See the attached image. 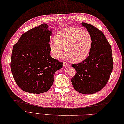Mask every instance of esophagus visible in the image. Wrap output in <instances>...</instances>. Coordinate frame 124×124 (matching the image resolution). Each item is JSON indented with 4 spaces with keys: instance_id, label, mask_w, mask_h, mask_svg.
I'll list each match as a JSON object with an SVG mask.
<instances>
[{
    "instance_id": "34e87169",
    "label": "esophagus",
    "mask_w": 124,
    "mask_h": 124,
    "mask_svg": "<svg viewBox=\"0 0 124 124\" xmlns=\"http://www.w3.org/2000/svg\"><path fill=\"white\" fill-rule=\"evenodd\" d=\"M63 66H64V67H67V66H69V64H68V63L66 62H63Z\"/></svg>"
}]
</instances>
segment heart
Masks as SVG:
<instances>
[{"label": "heart", "mask_w": 124, "mask_h": 124, "mask_svg": "<svg viewBox=\"0 0 124 124\" xmlns=\"http://www.w3.org/2000/svg\"><path fill=\"white\" fill-rule=\"evenodd\" d=\"M92 44L89 32L78 28L62 30L50 45L51 50L57 59L61 58L66 49V55L71 62H82L88 56Z\"/></svg>", "instance_id": "b5f03b06"}]
</instances>
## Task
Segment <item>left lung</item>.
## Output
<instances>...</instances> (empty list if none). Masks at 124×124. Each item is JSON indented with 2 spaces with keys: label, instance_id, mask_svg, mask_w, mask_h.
Segmentation results:
<instances>
[{
  "label": "left lung",
  "instance_id": "8db88e82",
  "mask_svg": "<svg viewBox=\"0 0 124 124\" xmlns=\"http://www.w3.org/2000/svg\"><path fill=\"white\" fill-rule=\"evenodd\" d=\"M81 25L92 36V46L87 58L71 65L76 73L71 81L78 92L92 94L101 90L109 80L113 67V55L110 45L102 31L90 24Z\"/></svg>",
  "mask_w": 124,
  "mask_h": 124
}]
</instances>
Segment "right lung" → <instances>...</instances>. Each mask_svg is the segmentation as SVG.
<instances>
[{
    "label": "right lung",
    "instance_id": "add662e5",
    "mask_svg": "<svg viewBox=\"0 0 124 124\" xmlns=\"http://www.w3.org/2000/svg\"><path fill=\"white\" fill-rule=\"evenodd\" d=\"M52 32L47 24H41L23 34L13 46L11 70L17 85L24 92H47L53 85L55 72L62 67V62L50 55Z\"/></svg>",
    "mask_w": 124,
    "mask_h": 124
}]
</instances>
